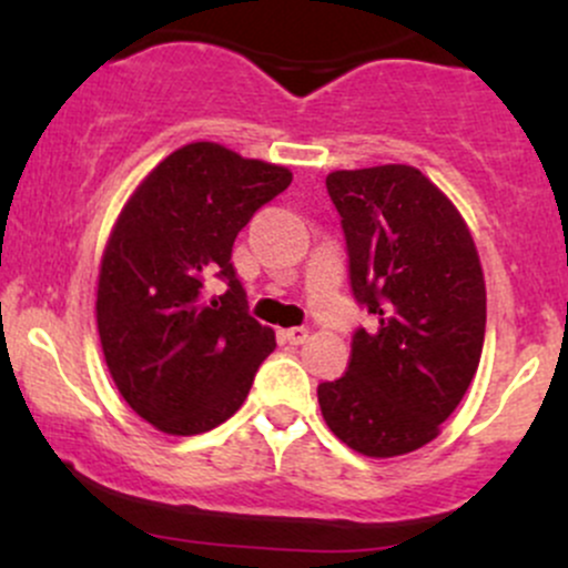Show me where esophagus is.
<instances>
[{"instance_id": "1", "label": "esophagus", "mask_w": 568, "mask_h": 568, "mask_svg": "<svg viewBox=\"0 0 568 568\" xmlns=\"http://www.w3.org/2000/svg\"><path fill=\"white\" fill-rule=\"evenodd\" d=\"M280 336H283L288 344H304L306 338H310V331L298 328V325H296V328H285Z\"/></svg>"}]
</instances>
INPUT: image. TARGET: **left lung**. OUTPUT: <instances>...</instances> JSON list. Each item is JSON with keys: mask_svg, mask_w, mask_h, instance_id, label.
Instances as JSON below:
<instances>
[{"mask_svg": "<svg viewBox=\"0 0 568 568\" xmlns=\"http://www.w3.org/2000/svg\"><path fill=\"white\" fill-rule=\"evenodd\" d=\"M349 283L374 328L352 336L347 374L317 387L325 425L357 454L400 456L438 438L478 371L486 283L454 202L410 165L334 171Z\"/></svg>", "mask_w": 568, "mask_h": 568, "instance_id": "obj_1", "label": "left lung"}]
</instances>
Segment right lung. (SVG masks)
<instances>
[{
	"label": "right lung",
	"mask_w": 568,
	"mask_h": 568,
	"mask_svg": "<svg viewBox=\"0 0 568 568\" xmlns=\"http://www.w3.org/2000/svg\"><path fill=\"white\" fill-rule=\"evenodd\" d=\"M291 171L221 143L175 149L122 207L98 272V336L128 406L168 435H200L243 406L275 349L247 315L232 245ZM224 278L221 297L206 283Z\"/></svg>",
	"instance_id": "add662e5"
}]
</instances>
